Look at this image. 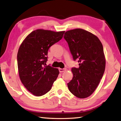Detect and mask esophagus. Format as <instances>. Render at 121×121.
Listing matches in <instances>:
<instances>
[{
    "label": "esophagus",
    "mask_w": 121,
    "mask_h": 121,
    "mask_svg": "<svg viewBox=\"0 0 121 121\" xmlns=\"http://www.w3.org/2000/svg\"><path fill=\"white\" fill-rule=\"evenodd\" d=\"M66 70V69L65 68V69H61V68H59V71L60 72H65Z\"/></svg>",
    "instance_id": "34e87169"
}]
</instances>
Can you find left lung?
<instances>
[{
	"label": "left lung",
	"instance_id": "obj_1",
	"mask_svg": "<svg viewBox=\"0 0 121 121\" xmlns=\"http://www.w3.org/2000/svg\"><path fill=\"white\" fill-rule=\"evenodd\" d=\"M64 38L73 60L79 63L78 68H72L73 77L68 87L74 96L85 98L94 92L104 74L106 59L103 46L96 35L81 29L66 31Z\"/></svg>",
	"mask_w": 121,
	"mask_h": 121
}]
</instances>
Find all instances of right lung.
Masks as SVG:
<instances>
[{"instance_id":"right-lung-1","label":"right lung","mask_w":121,"mask_h":121,"mask_svg":"<svg viewBox=\"0 0 121 121\" xmlns=\"http://www.w3.org/2000/svg\"><path fill=\"white\" fill-rule=\"evenodd\" d=\"M65 32L36 30L28 35L20 46L17 55L20 78L34 96L46 94L58 78V69L46 65L48 51L62 39Z\"/></svg>"}]
</instances>
